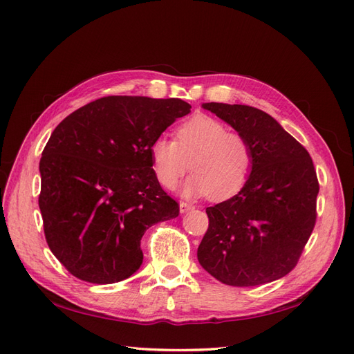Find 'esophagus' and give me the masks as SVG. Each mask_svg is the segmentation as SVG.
<instances>
[{
  "label": "esophagus",
  "mask_w": 354,
  "mask_h": 354,
  "mask_svg": "<svg viewBox=\"0 0 354 354\" xmlns=\"http://www.w3.org/2000/svg\"><path fill=\"white\" fill-rule=\"evenodd\" d=\"M194 208H195V207L192 205V203H189V202H185V201L180 202V212H187V211L194 209Z\"/></svg>",
  "instance_id": "obj_1"
}]
</instances>
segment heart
<instances>
[{"mask_svg": "<svg viewBox=\"0 0 354 354\" xmlns=\"http://www.w3.org/2000/svg\"><path fill=\"white\" fill-rule=\"evenodd\" d=\"M152 169L165 189H174L189 168L183 187L190 196L227 199L246 185L254 165L248 138L229 131L226 124L201 113L177 128L176 140L160 136L151 145ZM191 165L189 166L188 164Z\"/></svg>", "mask_w": 354, "mask_h": 354, "instance_id": "1", "label": "heart"}]
</instances>
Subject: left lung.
Segmentation results:
<instances>
[{
  "label": "left lung",
  "mask_w": 354,
  "mask_h": 354,
  "mask_svg": "<svg viewBox=\"0 0 354 354\" xmlns=\"http://www.w3.org/2000/svg\"><path fill=\"white\" fill-rule=\"evenodd\" d=\"M248 138L254 165L238 195L207 208L201 266L232 286L281 279L297 266L315 229L319 181L303 145L276 120L245 104L203 103Z\"/></svg>",
  "instance_id": "left-lung-1"
}]
</instances>
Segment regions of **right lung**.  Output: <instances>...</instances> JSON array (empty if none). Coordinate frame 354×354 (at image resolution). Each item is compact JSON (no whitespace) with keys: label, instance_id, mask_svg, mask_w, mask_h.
<instances>
[{"label":"right lung","instance_id":"add662e5","mask_svg":"<svg viewBox=\"0 0 354 354\" xmlns=\"http://www.w3.org/2000/svg\"><path fill=\"white\" fill-rule=\"evenodd\" d=\"M190 108L180 99L108 95L51 133L38 203L50 250L71 274L97 285L127 279L143 263L145 232L178 216L152 169L151 145Z\"/></svg>","mask_w":354,"mask_h":354}]
</instances>
